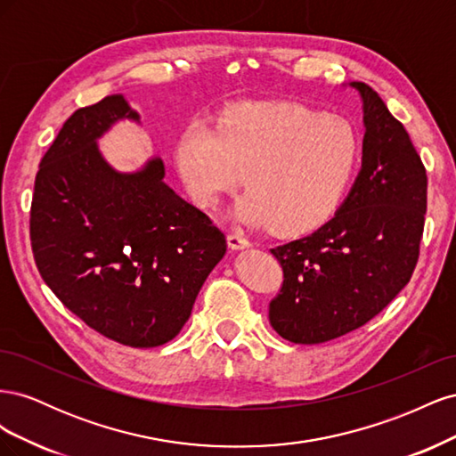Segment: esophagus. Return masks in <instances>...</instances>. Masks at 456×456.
<instances>
[{
  "label": "esophagus",
  "mask_w": 456,
  "mask_h": 456,
  "mask_svg": "<svg viewBox=\"0 0 456 456\" xmlns=\"http://www.w3.org/2000/svg\"><path fill=\"white\" fill-rule=\"evenodd\" d=\"M228 245H230V249L238 251V249H247V247H251V241L245 236H241V233L233 232V233H228Z\"/></svg>",
  "instance_id": "obj_1"
}]
</instances>
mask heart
<instances>
[{
	"mask_svg": "<svg viewBox=\"0 0 456 456\" xmlns=\"http://www.w3.org/2000/svg\"><path fill=\"white\" fill-rule=\"evenodd\" d=\"M360 159L348 121L289 102H245L216 126L191 123L175 146V163L191 201L205 209L238 186V213L281 236L302 233L333 213Z\"/></svg>",
	"mask_w": 456,
	"mask_h": 456,
	"instance_id": "heart-1",
	"label": "heart"
}]
</instances>
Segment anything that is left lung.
<instances>
[{"label":"left lung","mask_w":456,"mask_h":456,"mask_svg":"<svg viewBox=\"0 0 456 456\" xmlns=\"http://www.w3.org/2000/svg\"><path fill=\"white\" fill-rule=\"evenodd\" d=\"M350 86L363 101L362 171L329 223L270 249L283 283L268 317L295 344H322L370 322L409 283L420 253L422 159L379 93L362 81Z\"/></svg>","instance_id":"8db88e82"}]
</instances>
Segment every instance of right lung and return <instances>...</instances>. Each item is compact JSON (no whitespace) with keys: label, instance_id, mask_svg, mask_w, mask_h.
<instances>
[{"label":"right lung","instance_id":"add662e5","mask_svg":"<svg viewBox=\"0 0 456 456\" xmlns=\"http://www.w3.org/2000/svg\"><path fill=\"white\" fill-rule=\"evenodd\" d=\"M139 121L121 94L66 119L36 175L30 241L41 278L96 333L133 348L175 338L226 238L163 183L159 158L118 173L96 139Z\"/></svg>","mask_w":456,"mask_h":456}]
</instances>
